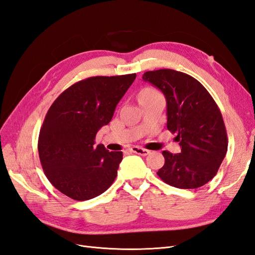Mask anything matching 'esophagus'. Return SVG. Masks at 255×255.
<instances>
[{
	"instance_id": "obj_1",
	"label": "esophagus",
	"mask_w": 255,
	"mask_h": 255,
	"mask_svg": "<svg viewBox=\"0 0 255 255\" xmlns=\"http://www.w3.org/2000/svg\"><path fill=\"white\" fill-rule=\"evenodd\" d=\"M130 151H132L133 153L138 154V155H141V156L148 155V154L150 153V151H149V150L143 149V148H140V146H132V148H130Z\"/></svg>"
}]
</instances>
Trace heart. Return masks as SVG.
Here are the masks:
<instances>
[{
	"mask_svg": "<svg viewBox=\"0 0 255 255\" xmlns=\"http://www.w3.org/2000/svg\"><path fill=\"white\" fill-rule=\"evenodd\" d=\"M155 90H153V89H150V88H145V89H143L140 94H150V92H154Z\"/></svg>",
	"mask_w": 255,
	"mask_h": 255,
	"instance_id": "obj_1",
	"label": "heart"
}]
</instances>
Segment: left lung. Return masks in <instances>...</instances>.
Segmentation results:
<instances>
[{"label":"left lung","mask_w":255,"mask_h":255,"mask_svg":"<svg viewBox=\"0 0 255 255\" xmlns=\"http://www.w3.org/2000/svg\"><path fill=\"white\" fill-rule=\"evenodd\" d=\"M142 80L163 92L167 128L175 133L181 153L163 151L165 165L157 175L170 186L201 187L217 173L228 151V136L219 107L203 85L171 69L143 73Z\"/></svg>","instance_id":"obj_1"}]
</instances>
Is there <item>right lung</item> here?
<instances>
[{
  "mask_svg": "<svg viewBox=\"0 0 255 255\" xmlns=\"http://www.w3.org/2000/svg\"><path fill=\"white\" fill-rule=\"evenodd\" d=\"M136 74L92 76L73 84L51 105L38 138L43 171L54 187L76 201L98 197L117 176L122 152L96 145Z\"/></svg>",
  "mask_w": 255,
  "mask_h": 255,
  "instance_id": "add662e5",
  "label": "right lung"
}]
</instances>
